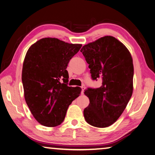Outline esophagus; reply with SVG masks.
Wrapping results in <instances>:
<instances>
[{"instance_id":"obj_1","label":"esophagus","mask_w":155,"mask_h":155,"mask_svg":"<svg viewBox=\"0 0 155 155\" xmlns=\"http://www.w3.org/2000/svg\"><path fill=\"white\" fill-rule=\"evenodd\" d=\"M81 88H82V94H84V90H85L86 87H85V86H84V85H82V86H81Z\"/></svg>"}]
</instances>
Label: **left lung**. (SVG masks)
I'll use <instances>...</instances> for the list:
<instances>
[{"label":"left lung","mask_w":155,"mask_h":155,"mask_svg":"<svg viewBox=\"0 0 155 155\" xmlns=\"http://www.w3.org/2000/svg\"><path fill=\"white\" fill-rule=\"evenodd\" d=\"M81 51L89 64L92 80L102 81L100 87L88 88L84 92L90 100L84 119L92 126L108 127L120 117L132 96L131 55L121 42L110 35L84 45Z\"/></svg>","instance_id":"1"}]
</instances>
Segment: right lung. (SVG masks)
Listing matches in <instances>:
<instances>
[{"label":"right lung","instance_id":"obj_1","mask_svg":"<svg viewBox=\"0 0 155 155\" xmlns=\"http://www.w3.org/2000/svg\"><path fill=\"white\" fill-rule=\"evenodd\" d=\"M81 47L45 38L28 50L21 73L24 98L33 116L44 126L62 123L69 106L81 94V88L67 86L66 69Z\"/></svg>","mask_w":155,"mask_h":155}]
</instances>
